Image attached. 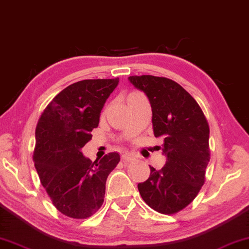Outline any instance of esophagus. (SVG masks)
Listing matches in <instances>:
<instances>
[{"mask_svg": "<svg viewBox=\"0 0 249 249\" xmlns=\"http://www.w3.org/2000/svg\"><path fill=\"white\" fill-rule=\"evenodd\" d=\"M121 158L125 161H131V160H133V155L131 153H124L122 154Z\"/></svg>", "mask_w": 249, "mask_h": 249, "instance_id": "esophagus-1", "label": "esophagus"}]
</instances>
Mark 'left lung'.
<instances>
[{
	"label": "left lung",
	"instance_id": "8db88e82",
	"mask_svg": "<svg viewBox=\"0 0 249 249\" xmlns=\"http://www.w3.org/2000/svg\"><path fill=\"white\" fill-rule=\"evenodd\" d=\"M148 98L155 137L163 138L166 164L150 166L148 179L138 184L142 200L155 211L174 214L187 207L205 181L210 160L209 124L196 100L178 83L153 75L129 77Z\"/></svg>",
	"mask_w": 249,
	"mask_h": 249
}]
</instances>
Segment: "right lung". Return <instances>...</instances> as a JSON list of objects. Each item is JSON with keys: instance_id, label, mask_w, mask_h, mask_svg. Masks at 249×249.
I'll use <instances>...</instances> for the list:
<instances>
[{"instance_id": "obj_1", "label": "right lung", "mask_w": 249, "mask_h": 249, "mask_svg": "<svg viewBox=\"0 0 249 249\" xmlns=\"http://www.w3.org/2000/svg\"><path fill=\"white\" fill-rule=\"evenodd\" d=\"M118 83L117 77L67 86L46 107L36 127L35 167L53 204L70 218L86 219L99 210L107 176L120 161L118 153L92 161L81 151Z\"/></svg>"}]
</instances>
